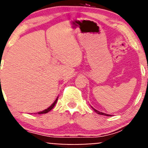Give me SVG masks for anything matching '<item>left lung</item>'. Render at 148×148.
<instances>
[{"label": "left lung", "instance_id": "1", "mask_svg": "<svg viewBox=\"0 0 148 148\" xmlns=\"http://www.w3.org/2000/svg\"><path fill=\"white\" fill-rule=\"evenodd\" d=\"M91 108H92L93 109H94V111L95 112H96V113H97L98 114H99V115H103V116H111V115L106 114V113H102V112H100V111H97V110H96V109H95V108H93L92 106H91Z\"/></svg>", "mask_w": 148, "mask_h": 148}]
</instances>
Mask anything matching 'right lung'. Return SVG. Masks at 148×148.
Listing matches in <instances>:
<instances>
[{
  "instance_id": "obj_1",
  "label": "right lung",
  "mask_w": 148,
  "mask_h": 148,
  "mask_svg": "<svg viewBox=\"0 0 148 148\" xmlns=\"http://www.w3.org/2000/svg\"><path fill=\"white\" fill-rule=\"evenodd\" d=\"M58 98H59V97H57V99H56V100L54 101V102L52 104V105L50 106L49 107V108H47V109L44 110V111H42L38 112V114H43V113H48V112H49V111H50L51 110H52V108H54V106H55L56 103L57 102V100H58Z\"/></svg>"
}]
</instances>
